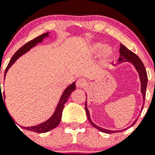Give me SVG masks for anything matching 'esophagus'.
I'll use <instances>...</instances> for the list:
<instances>
[{"instance_id":"34e87169","label":"esophagus","mask_w":155,"mask_h":155,"mask_svg":"<svg viewBox=\"0 0 155 155\" xmlns=\"http://www.w3.org/2000/svg\"><path fill=\"white\" fill-rule=\"evenodd\" d=\"M87 85V82L85 79H79L76 81V86L79 88H83Z\"/></svg>"}]
</instances>
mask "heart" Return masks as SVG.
I'll use <instances>...</instances> for the list:
<instances>
[{"label": "heart", "instance_id": "heart-1", "mask_svg": "<svg viewBox=\"0 0 155 155\" xmlns=\"http://www.w3.org/2000/svg\"><path fill=\"white\" fill-rule=\"evenodd\" d=\"M89 51L92 54H97L100 53L101 61H107L113 58L115 54V50L110 45H104L102 43H93L89 46Z\"/></svg>", "mask_w": 155, "mask_h": 155}]
</instances>
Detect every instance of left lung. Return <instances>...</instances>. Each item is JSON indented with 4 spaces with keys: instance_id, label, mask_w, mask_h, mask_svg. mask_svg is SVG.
<instances>
[{
    "instance_id": "left-lung-1",
    "label": "left lung",
    "mask_w": 155,
    "mask_h": 155,
    "mask_svg": "<svg viewBox=\"0 0 155 155\" xmlns=\"http://www.w3.org/2000/svg\"><path fill=\"white\" fill-rule=\"evenodd\" d=\"M124 62H129L131 64H133V65L134 66L135 68H136V71H137L138 73H139V79H140V82H141V93H142V98H143V104H142V109H141L142 110L144 107V104H145V93H146L147 84H148V76H147V73H146V70H145V66H144L143 63L142 62V61L139 59V58L136 54H134L133 51L129 50V49L127 48H126L124 45L120 44V58L119 59H118V63L117 64H112V65L113 66L118 65V64ZM85 111H86L87 117H88V120L90 122V124L92 125L93 127H94V128L97 129V130H99V131L104 133H117V132H122L123 130H127V129L130 128V127H132L133 125H134V124L136 123V120H137V119H136L134 122H133L130 127H127V128L126 129H124V130H106V129L101 128V127L95 125V124L92 122V120H91V117H90L89 111H88V107H87V101H85Z\"/></svg>"
}]
</instances>
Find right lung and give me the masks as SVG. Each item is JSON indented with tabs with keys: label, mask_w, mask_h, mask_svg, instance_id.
Here are the masks:
<instances>
[{
	"label": "right lung",
	"mask_w": 155,
	"mask_h": 155,
	"mask_svg": "<svg viewBox=\"0 0 155 155\" xmlns=\"http://www.w3.org/2000/svg\"><path fill=\"white\" fill-rule=\"evenodd\" d=\"M49 35H50V32L44 33V34L41 35H39L38 37L35 38H34V39L31 40V41H28V43L24 45L22 48H20L14 54V55L12 57L11 59H10V62H9L8 65H7V68H6L5 72H4V79H5V76L6 74H7L8 70L10 68V67L16 62V61L18 58H20L22 55H23L24 54H25L26 52H28L30 49L32 48L33 47H35L36 45H38V43L42 42V41L45 38L49 37ZM75 90H76V82H73L71 85H70L69 86H67V88H65V90H64V92H63L62 95H61V98H60V101L58 104V106L56 107V109H55L54 112V114H52L51 117L48 120L45 121V122L41 123V124H38V125L28 127H22V128L24 129V130H29V131L35 132V133H44L49 132L50 130H53L55 127H58V126L59 125L60 122H61V117H62V112L64 107V104L67 103V100H68V98L70 97L71 93L73 92V91H75ZM1 97H3L1 92L0 94V98ZM4 98H5V95H4ZM3 101H4V100H3Z\"/></svg>",
	"instance_id": "1"
}]
</instances>
